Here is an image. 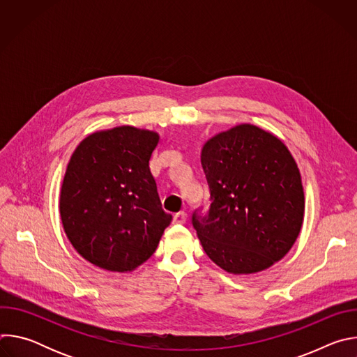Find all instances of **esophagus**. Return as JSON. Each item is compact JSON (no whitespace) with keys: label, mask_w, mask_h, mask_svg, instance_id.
<instances>
[{"label":"esophagus","mask_w":357,"mask_h":357,"mask_svg":"<svg viewBox=\"0 0 357 357\" xmlns=\"http://www.w3.org/2000/svg\"><path fill=\"white\" fill-rule=\"evenodd\" d=\"M186 222V213L185 212H178L174 215V223L175 225H183Z\"/></svg>","instance_id":"34e87169"}]
</instances>
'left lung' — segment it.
I'll use <instances>...</instances> for the list:
<instances>
[{
	"label": "left lung",
	"mask_w": 357,
	"mask_h": 357,
	"mask_svg": "<svg viewBox=\"0 0 357 357\" xmlns=\"http://www.w3.org/2000/svg\"><path fill=\"white\" fill-rule=\"evenodd\" d=\"M200 162L211 192L192 225L209 259L230 274H254L280 261L303 222L301 174L285 144L252 124L212 137Z\"/></svg>",
	"instance_id": "left-lung-1"
}]
</instances>
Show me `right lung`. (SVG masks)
<instances>
[{
  "label": "right lung",
  "mask_w": 357,
  "mask_h": 357,
  "mask_svg": "<svg viewBox=\"0 0 357 357\" xmlns=\"http://www.w3.org/2000/svg\"><path fill=\"white\" fill-rule=\"evenodd\" d=\"M158 141L154 131L121 126L90 134L75 149L59 211L69 241L89 263L127 273L157 250L172 220L149 169Z\"/></svg>",
  "instance_id": "add662e5"
}]
</instances>
